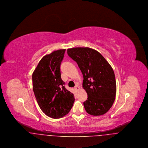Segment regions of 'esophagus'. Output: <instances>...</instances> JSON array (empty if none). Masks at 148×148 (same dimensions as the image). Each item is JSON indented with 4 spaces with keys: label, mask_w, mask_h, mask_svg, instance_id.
<instances>
[{
    "label": "esophagus",
    "mask_w": 148,
    "mask_h": 148,
    "mask_svg": "<svg viewBox=\"0 0 148 148\" xmlns=\"http://www.w3.org/2000/svg\"><path fill=\"white\" fill-rule=\"evenodd\" d=\"M74 89H75V90H76V91H78V90H79V89H80V88H79V86H77H77H75V88H74Z\"/></svg>",
    "instance_id": "esophagus-1"
}]
</instances>
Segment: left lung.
Returning <instances> with one entry per match:
<instances>
[{"label": "left lung", "instance_id": "obj_1", "mask_svg": "<svg viewBox=\"0 0 148 148\" xmlns=\"http://www.w3.org/2000/svg\"><path fill=\"white\" fill-rule=\"evenodd\" d=\"M67 53L83 75V88L88 94L86 112L94 116L106 114L114 102L116 85L112 67L98 51L88 47L73 48Z\"/></svg>", "mask_w": 148, "mask_h": 148}]
</instances>
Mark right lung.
Listing matches in <instances>:
<instances>
[{"instance_id": "1", "label": "right lung", "mask_w": 148, "mask_h": 148, "mask_svg": "<svg viewBox=\"0 0 148 148\" xmlns=\"http://www.w3.org/2000/svg\"><path fill=\"white\" fill-rule=\"evenodd\" d=\"M65 49L43 56L32 75L33 89L42 112L51 118L63 117L70 112L75 99L61 78L60 64Z\"/></svg>"}]
</instances>
